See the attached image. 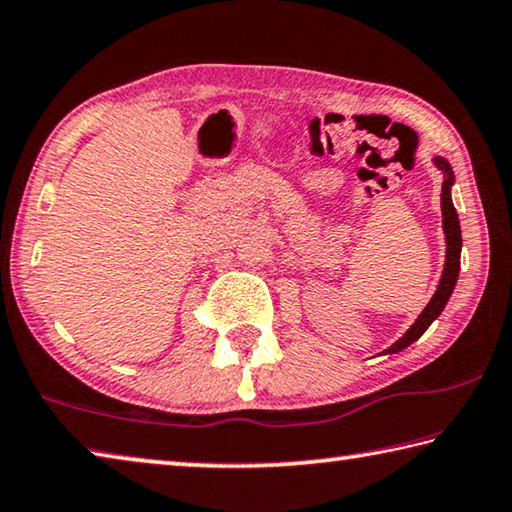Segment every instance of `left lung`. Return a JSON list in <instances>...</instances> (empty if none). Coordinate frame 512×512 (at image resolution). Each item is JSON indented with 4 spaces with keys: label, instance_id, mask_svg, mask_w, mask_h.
I'll use <instances>...</instances> for the list:
<instances>
[{
    "label": "left lung",
    "instance_id": "8db88e82",
    "mask_svg": "<svg viewBox=\"0 0 512 512\" xmlns=\"http://www.w3.org/2000/svg\"><path fill=\"white\" fill-rule=\"evenodd\" d=\"M433 164L443 171V194H440V207H443V230H445V241H447V255H445V268H443V275H440V282H438V289L433 293L429 305L422 309V314L415 318V323L406 329V334L402 339H397L391 348L386 352H402L404 348H409L413 341H418L420 336L427 332V327L436 320L440 314H443V309L447 305L449 296L454 293L456 287V280H458V271H461V246H463V239H461V223H458V214H456V207L452 203V185H454V171H452V164H449L445 158H440V155H433Z\"/></svg>",
    "mask_w": 512,
    "mask_h": 512
}]
</instances>
